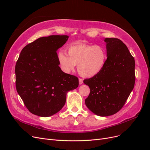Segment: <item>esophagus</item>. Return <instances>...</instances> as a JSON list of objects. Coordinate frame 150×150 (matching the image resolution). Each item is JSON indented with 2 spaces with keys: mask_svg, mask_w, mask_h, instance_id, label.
I'll return each instance as SVG.
<instances>
[{
  "mask_svg": "<svg viewBox=\"0 0 150 150\" xmlns=\"http://www.w3.org/2000/svg\"><path fill=\"white\" fill-rule=\"evenodd\" d=\"M82 83H83V79H79V84H80V85H81Z\"/></svg>",
  "mask_w": 150,
  "mask_h": 150,
  "instance_id": "1",
  "label": "esophagus"
}]
</instances>
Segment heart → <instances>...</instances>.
Returning a JSON list of instances; mask_svg holds the SVG:
<instances>
[{"mask_svg": "<svg viewBox=\"0 0 150 150\" xmlns=\"http://www.w3.org/2000/svg\"><path fill=\"white\" fill-rule=\"evenodd\" d=\"M68 54L60 52L58 61L61 70L66 74L73 71L78 65L79 74L83 77H92L104 68L107 59V52L103 47L78 43L71 45Z\"/></svg>", "mask_w": 150, "mask_h": 150, "instance_id": "1", "label": "heart"}]
</instances>
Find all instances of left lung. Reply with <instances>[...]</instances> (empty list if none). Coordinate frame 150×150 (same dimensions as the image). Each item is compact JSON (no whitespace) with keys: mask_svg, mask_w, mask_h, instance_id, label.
I'll return each instance as SVG.
<instances>
[{"mask_svg":"<svg viewBox=\"0 0 150 150\" xmlns=\"http://www.w3.org/2000/svg\"><path fill=\"white\" fill-rule=\"evenodd\" d=\"M107 59L98 74L83 80L90 93L85 103L100 117L115 114L123 107L135 82V62L126 45L116 38H106Z\"/></svg>","mask_w":150,"mask_h":150,"instance_id":"8db88e82","label":"left lung"}]
</instances>
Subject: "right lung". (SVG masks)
Instances as JSON below:
<instances>
[{
  "label": "right lung",
  "instance_id": "add662e5",
  "mask_svg": "<svg viewBox=\"0 0 150 150\" xmlns=\"http://www.w3.org/2000/svg\"><path fill=\"white\" fill-rule=\"evenodd\" d=\"M69 37H40L21 52L15 70L16 89L32 114L48 117L59 112L68 91L78 87L79 79L64 73L58 61L57 51Z\"/></svg>",
  "mask_w": 150,
  "mask_h": 150
}]
</instances>
